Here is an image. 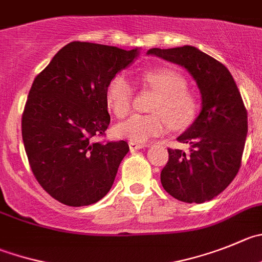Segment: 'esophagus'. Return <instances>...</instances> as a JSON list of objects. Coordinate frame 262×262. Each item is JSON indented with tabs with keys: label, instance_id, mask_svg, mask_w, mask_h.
I'll list each match as a JSON object with an SVG mask.
<instances>
[{
	"label": "esophagus",
	"instance_id": "obj_1",
	"mask_svg": "<svg viewBox=\"0 0 262 262\" xmlns=\"http://www.w3.org/2000/svg\"><path fill=\"white\" fill-rule=\"evenodd\" d=\"M128 146L131 150H139V149H143V148H146V144H140V143H135V141H129L128 143Z\"/></svg>",
	"mask_w": 262,
	"mask_h": 262
}]
</instances>
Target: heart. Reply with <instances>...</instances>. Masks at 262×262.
I'll use <instances>...</instances> for the list:
<instances>
[{"label": "heart", "mask_w": 262, "mask_h": 262, "mask_svg": "<svg viewBox=\"0 0 262 262\" xmlns=\"http://www.w3.org/2000/svg\"><path fill=\"white\" fill-rule=\"evenodd\" d=\"M144 83L158 92L150 114H134L117 124L116 133L121 138L135 143H145L163 135L171 126L188 127L198 112V103L186 91V81L179 72L170 68L146 71L141 76ZM135 89L124 74H116L106 86V103L114 116L122 118L133 109Z\"/></svg>", "instance_id": "obj_1"}]
</instances>
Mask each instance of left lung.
I'll return each instance as SVG.
<instances>
[{
	"instance_id": "1",
	"label": "left lung",
	"mask_w": 262,
	"mask_h": 262,
	"mask_svg": "<svg viewBox=\"0 0 262 262\" xmlns=\"http://www.w3.org/2000/svg\"><path fill=\"white\" fill-rule=\"evenodd\" d=\"M148 55L185 68L198 84L202 109L178 141L188 153L168 149L161 172L164 190L186 203H203L225 190L241 167L247 138V111L230 72L194 46L150 49Z\"/></svg>"
}]
</instances>
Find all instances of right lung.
<instances>
[{
  "mask_svg": "<svg viewBox=\"0 0 262 262\" xmlns=\"http://www.w3.org/2000/svg\"><path fill=\"white\" fill-rule=\"evenodd\" d=\"M139 56V49L74 41L34 78L21 118L32 172L60 203L81 207L111 190L126 141L96 143L111 116L106 86Z\"/></svg>",
  "mask_w": 262,
  "mask_h": 262,
  "instance_id": "1",
  "label": "right lung"
}]
</instances>
